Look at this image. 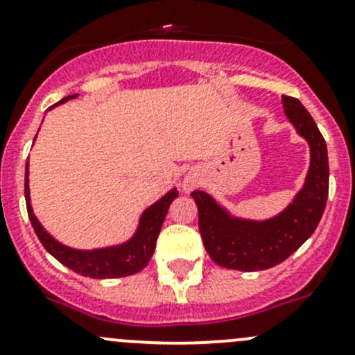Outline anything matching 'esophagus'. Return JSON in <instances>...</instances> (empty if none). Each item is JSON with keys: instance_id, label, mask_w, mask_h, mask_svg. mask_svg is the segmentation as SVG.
Wrapping results in <instances>:
<instances>
[{"instance_id": "1", "label": "esophagus", "mask_w": 355, "mask_h": 355, "mask_svg": "<svg viewBox=\"0 0 355 355\" xmlns=\"http://www.w3.org/2000/svg\"><path fill=\"white\" fill-rule=\"evenodd\" d=\"M198 184H199V180H198V177H196L194 173H189L187 177L184 178V191H192V189H196L198 187Z\"/></svg>"}]
</instances>
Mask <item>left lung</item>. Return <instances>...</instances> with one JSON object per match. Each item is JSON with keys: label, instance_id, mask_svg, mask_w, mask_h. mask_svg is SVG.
<instances>
[{"label": "left lung", "instance_id": "1", "mask_svg": "<svg viewBox=\"0 0 355 355\" xmlns=\"http://www.w3.org/2000/svg\"><path fill=\"white\" fill-rule=\"evenodd\" d=\"M288 120L311 146V166L306 185L277 218L245 221L232 218L202 191L192 192L199 209V232L207 254L230 270L259 271L273 268L295 252L316 230L328 199L327 142L302 103L284 96Z\"/></svg>", "mask_w": 355, "mask_h": 355}]
</instances>
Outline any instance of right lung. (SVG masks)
<instances>
[{
  "label": "right lung",
  "instance_id": "add662e5",
  "mask_svg": "<svg viewBox=\"0 0 355 355\" xmlns=\"http://www.w3.org/2000/svg\"><path fill=\"white\" fill-rule=\"evenodd\" d=\"M75 98V94L67 96L60 103H65L68 99ZM58 103V105H60ZM25 200H27V213L35 235L39 237L41 244L51 256L67 268H70L75 273L89 278H120L134 275L137 271L144 270L151 261L153 252L156 249L157 235H159L161 225L168 213V207L177 198V189H171L164 198L144 211L139 223L137 234L125 244L118 247H108V249L96 250H75L70 247L56 242L35 218L34 211L31 207V196H28V163L25 164Z\"/></svg>",
  "mask_w": 355,
  "mask_h": 355
}]
</instances>
